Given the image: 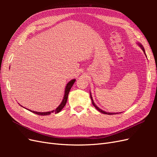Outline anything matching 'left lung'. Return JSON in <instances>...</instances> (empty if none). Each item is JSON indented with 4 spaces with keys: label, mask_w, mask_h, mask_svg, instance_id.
<instances>
[{
    "label": "left lung",
    "mask_w": 157,
    "mask_h": 157,
    "mask_svg": "<svg viewBox=\"0 0 157 157\" xmlns=\"http://www.w3.org/2000/svg\"><path fill=\"white\" fill-rule=\"evenodd\" d=\"M137 44H138V45L141 47V48L142 50H143V51H144V54H145V50H144V48L143 45H141L140 43H139V42H138V43H137ZM145 56H146V54H145ZM146 57H147V56H146ZM90 98H91V100H92L93 105H94L95 107H96V109H97V110L99 111L100 113H103V114H107V115H115V114H117V113H107V112H105V111H104L101 110V109H99L97 105H96V104L94 103V101H93V99H92L91 94H90Z\"/></svg>",
    "instance_id": "8db88e82"
}]
</instances>
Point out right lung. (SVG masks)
Listing matches in <instances>:
<instances>
[{"instance_id":"right-lung-1","label":"right lung","mask_w":157,"mask_h":157,"mask_svg":"<svg viewBox=\"0 0 157 157\" xmlns=\"http://www.w3.org/2000/svg\"><path fill=\"white\" fill-rule=\"evenodd\" d=\"M75 79H73V80H71V81H69L67 84V86H65V94H64V97H63V100H62V101H61V103H60V105L57 107L55 110H53V111H49V112H42V113H40V112H36V111H31V110H29V111H31V112H32V113H35V114H37V115H50V114L52 113H58L59 112H60L61 111V109H62L64 107H65V104H66V103H67V98H68V95H69V91H70V90H71V87L73 86V84L75 83ZM25 108V107H24ZM26 109V108H25Z\"/></svg>"}]
</instances>
